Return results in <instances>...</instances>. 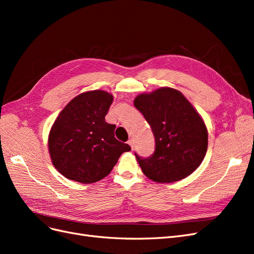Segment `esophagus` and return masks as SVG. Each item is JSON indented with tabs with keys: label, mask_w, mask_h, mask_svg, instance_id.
Returning a JSON list of instances; mask_svg holds the SVG:
<instances>
[{
	"label": "esophagus",
	"mask_w": 254,
	"mask_h": 254,
	"mask_svg": "<svg viewBox=\"0 0 254 254\" xmlns=\"http://www.w3.org/2000/svg\"><path fill=\"white\" fill-rule=\"evenodd\" d=\"M128 144L130 145V147H131V149H133V147H134V141H133L132 139H130V140L128 141Z\"/></svg>",
	"instance_id": "1"
}]
</instances>
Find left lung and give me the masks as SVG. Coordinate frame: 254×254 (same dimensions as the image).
Masks as SVG:
<instances>
[{
  "instance_id": "left-lung-1",
  "label": "left lung",
  "mask_w": 254,
  "mask_h": 254,
  "mask_svg": "<svg viewBox=\"0 0 254 254\" xmlns=\"http://www.w3.org/2000/svg\"><path fill=\"white\" fill-rule=\"evenodd\" d=\"M133 105L150 125L156 141L149 158L135 153L144 175L158 183H173L195 172L205 157L207 129L187 97L174 88L162 87L139 94Z\"/></svg>"
}]
</instances>
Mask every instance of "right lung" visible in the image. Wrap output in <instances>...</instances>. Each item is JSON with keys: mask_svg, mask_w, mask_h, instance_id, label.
<instances>
[{"mask_svg": "<svg viewBox=\"0 0 254 254\" xmlns=\"http://www.w3.org/2000/svg\"><path fill=\"white\" fill-rule=\"evenodd\" d=\"M113 95L103 90L75 96L61 110L50 130L53 165L65 178L94 183L108 176L130 146L114 137L115 125L105 121Z\"/></svg>", "mask_w": 254, "mask_h": 254, "instance_id": "obj_1", "label": "right lung"}]
</instances>
